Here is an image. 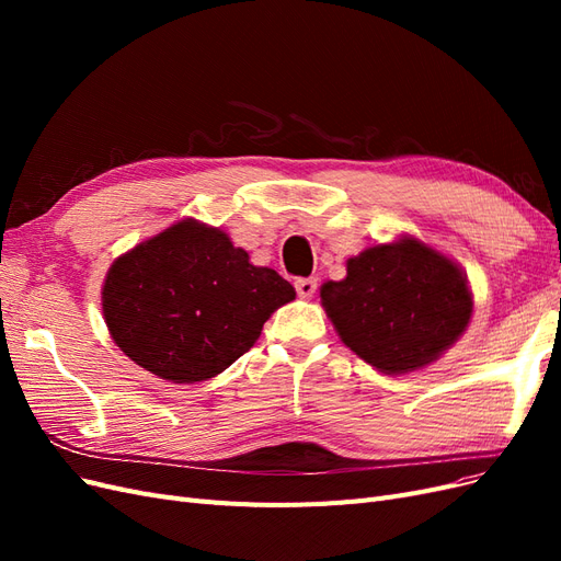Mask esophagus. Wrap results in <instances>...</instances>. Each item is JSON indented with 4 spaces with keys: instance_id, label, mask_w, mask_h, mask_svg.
<instances>
[{
    "instance_id": "obj_1",
    "label": "esophagus",
    "mask_w": 561,
    "mask_h": 561,
    "mask_svg": "<svg viewBox=\"0 0 561 561\" xmlns=\"http://www.w3.org/2000/svg\"><path fill=\"white\" fill-rule=\"evenodd\" d=\"M295 290L301 299H311L318 290V278H297L295 280Z\"/></svg>"
}]
</instances>
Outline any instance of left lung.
Returning a JSON list of instances; mask_svg holds the SVG:
<instances>
[{
  "instance_id": "left-lung-1",
  "label": "left lung",
  "mask_w": 561,
  "mask_h": 561,
  "mask_svg": "<svg viewBox=\"0 0 561 561\" xmlns=\"http://www.w3.org/2000/svg\"><path fill=\"white\" fill-rule=\"evenodd\" d=\"M320 299L342 342L388 375L437 360L472 316L463 271L410 236L351 257L346 278L322 285Z\"/></svg>"
}]
</instances>
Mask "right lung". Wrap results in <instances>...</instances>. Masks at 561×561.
Here are the masks:
<instances>
[{
	"label": "right lung",
	"instance_id": "1",
	"mask_svg": "<svg viewBox=\"0 0 561 561\" xmlns=\"http://www.w3.org/2000/svg\"><path fill=\"white\" fill-rule=\"evenodd\" d=\"M295 299L274 268L196 219L168 227L118 257L103 285L110 334L133 363L173 383L217 377Z\"/></svg>",
	"mask_w": 561,
	"mask_h": 561
}]
</instances>
